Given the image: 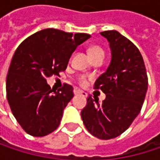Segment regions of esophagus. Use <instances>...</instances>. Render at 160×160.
Returning a JSON list of instances; mask_svg holds the SVG:
<instances>
[{
    "label": "esophagus",
    "mask_w": 160,
    "mask_h": 160,
    "mask_svg": "<svg viewBox=\"0 0 160 160\" xmlns=\"http://www.w3.org/2000/svg\"><path fill=\"white\" fill-rule=\"evenodd\" d=\"M74 93L75 94H81L82 96H84V97H87V92H85L84 91H81V90H79V89H75L74 90Z\"/></svg>",
    "instance_id": "esophagus-1"
}]
</instances>
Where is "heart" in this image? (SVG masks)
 I'll list each match as a JSON object with an SVG mask.
<instances>
[{
    "label": "heart",
    "mask_w": 160,
    "mask_h": 160,
    "mask_svg": "<svg viewBox=\"0 0 160 160\" xmlns=\"http://www.w3.org/2000/svg\"><path fill=\"white\" fill-rule=\"evenodd\" d=\"M89 54L91 56V58L92 57H95V56H98V55H105V52H104V50L99 47V46H92L91 48L89 49ZM86 78L84 76H81L80 78V83L82 85H85L86 84Z\"/></svg>",
    "instance_id": "heart-1"
}]
</instances>
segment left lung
I'll list each match as a JSON object with an SVG mask.
<instances>
[{
  "instance_id": "1",
  "label": "left lung",
  "mask_w": 160,
  "mask_h": 160,
  "mask_svg": "<svg viewBox=\"0 0 160 160\" xmlns=\"http://www.w3.org/2000/svg\"><path fill=\"white\" fill-rule=\"evenodd\" d=\"M100 34L109 42L111 61L94 88L101 89L106 99L99 103L90 95L81 118L91 134L108 140L124 132L140 113L148 80L143 56L130 40L117 30Z\"/></svg>"
}]
</instances>
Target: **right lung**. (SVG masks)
I'll list each match as a JSON object with an SVG mask.
<instances>
[{
  "instance_id": "1",
  "label": "right lung",
  "mask_w": 160,
  "mask_h": 160,
  "mask_svg": "<svg viewBox=\"0 0 160 160\" xmlns=\"http://www.w3.org/2000/svg\"><path fill=\"white\" fill-rule=\"evenodd\" d=\"M90 38L86 33L73 35L46 28L17 47L6 78V95L13 115L27 133L42 137L59 126L65 108L74 96L73 88L64 84L56 91L46 79L66 70L71 54Z\"/></svg>"
}]
</instances>
